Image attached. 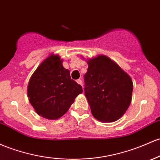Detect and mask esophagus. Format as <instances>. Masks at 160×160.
I'll return each mask as SVG.
<instances>
[{"instance_id": "esophagus-1", "label": "esophagus", "mask_w": 160, "mask_h": 160, "mask_svg": "<svg viewBox=\"0 0 160 160\" xmlns=\"http://www.w3.org/2000/svg\"><path fill=\"white\" fill-rule=\"evenodd\" d=\"M77 83H78V84H80V85L83 86V83H82V80H80V79H78V80H77Z\"/></svg>"}]
</instances>
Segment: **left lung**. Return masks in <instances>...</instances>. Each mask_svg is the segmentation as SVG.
<instances>
[{
	"mask_svg": "<svg viewBox=\"0 0 160 160\" xmlns=\"http://www.w3.org/2000/svg\"><path fill=\"white\" fill-rule=\"evenodd\" d=\"M84 93L95 118L113 122L125 113L131 101L133 83L116 63L105 55L87 61Z\"/></svg>",
	"mask_w": 160,
	"mask_h": 160,
	"instance_id": "8db88e82",
	"label": "left lung"
}]
</instances>
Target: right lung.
<instances>
[{
    "instance_id": "add662e5",
    "label": "right lung",
    "mask_w": 160,
    "mask_h": 160,
    "mask_svg": "<svg viewBox=\"0 0 160 160\" xmlns=\"http://www.w3.org/2000/svg\"><path fill=\"white\" fill-rule=\"evenodd\" d=\"M27 90L29 102L38 115L52 120L64 115L83 92L81 86L71 78L69 70L63 67L60 57L53 54L32 75Z\"/></svg>"
}]
</instances>
